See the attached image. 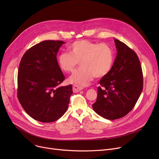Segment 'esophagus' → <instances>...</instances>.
Masks as SVG:
<instances>
[{
	"mask_svg": "<svg viewBox=\"0 0 159 159\" xmlns=\"http://www.w3.org/2000/svg\"><path fill=\"white\" fill-rule=\"evenodd\" d=\"M82 89H83V88L82 87H80L79 86H77V85H74L73 86V92H75V93H77V92H79V91H81Z\"/></svg>",
	"mask_w": 159,
	"mask_h": 159,
	"instance_id": "1",
	"label": "esophagus"
}]
</instances>
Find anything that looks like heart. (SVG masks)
<instances>
[{
	"label": "heart",
	"instance_id": "1",
	"mask_svg": "<svg viewBox=\"0 0 159 159\" xmlns=\"http://www.w3.org/2000/svg\"><path fill=\"white\" fill-rule=\"evenodd\" d=\"M68 53H61L57 58L62 71L73 72L79 62L80 68L68 79L69 82L79 86H88L93 78H101L110 72L114 62V52L107 44L88 40L75 42Z\"/></svg>",
	"mask_w": 159,
	"mask_h": 159
}]
</instances>
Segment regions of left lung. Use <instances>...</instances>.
<instances>
[{
  "label": "left lung",
  "instance_id": "8db88e82",
  "mask_svg": "<svg viewBox=\"0 0 159 159\" xmlns=\"http://www.w3.org/2000/svg\"><path fill=\"white\" fill-rule=\"evenodd\" d=\"M116 56L110 72L99 81L97 98L92 105L95 113L108 120L126 115L137 103L143 88L139 58L121 41L114 40Z\"/></svg>",
  "mask_w": 159,
  "mask_h": 159
}]
</instances>
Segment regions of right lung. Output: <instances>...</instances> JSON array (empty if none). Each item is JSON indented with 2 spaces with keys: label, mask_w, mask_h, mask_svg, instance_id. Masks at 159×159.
Returning a JSON list of instances; mask_svg holds the SVG:
<instances>
[{
  "label": "right lung",
  "mask_w": 159,
  "mask_h": 159,
  "mask_svg": "<svg viewBox=\"0 0 159 159\" xmlns=\"http://www.w3.org/2000/svg\"><path fill=\"white\" fill-rule=\"evenodd\" d=\"M66 43L44 40L24 53L18 71L19 101L31 118L52 122L66 112L73 93L72 86L58 87L65 79L57 60Z\"/></svg>",
  "instance_id": "add662e5"
}]
</instances>
